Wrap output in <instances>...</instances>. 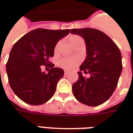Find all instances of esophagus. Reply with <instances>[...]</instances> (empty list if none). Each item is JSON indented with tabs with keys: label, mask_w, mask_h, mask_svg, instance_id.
<instances>
[{
	"label": "esophagus",
	"mask_w": 133,
	"mask_h": 133,
	"mask_svg": "<svg viewBox=\"0 0 133 133\" xmlns=\"http://www.w3.org/2000/svg\"><path fill=\"white\" fill-rule=\"evenodd\" d=\"M68 73H69L68 71H67V70H65V71H64V74H65V75H68Z\"/></svg>",
	"instance_id": "esophagus-1"
}]
</instances>
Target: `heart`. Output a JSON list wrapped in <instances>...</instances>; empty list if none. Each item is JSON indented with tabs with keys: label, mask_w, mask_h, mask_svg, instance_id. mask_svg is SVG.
<instances>
[{
	"label": "heart",
	"mask_w": 133,
	"mask_h": 133,
	"mask_svg": "<svg viewBox=\"0 0 133 133\" xmlns=\"http://www.w3.org/2000/svg\"><path fill=\"white\" fill-rule=\"evenodd\" d=\"M70 41L71 44L75 46L77 43L80 41H83V38L81 36L74 35L70 38ZM58 45L56 46V50L58 48ZM81 63V59L79 57H63L58 61V64L61 68L68 70H72L77 68L78 65Z\"/></svg>",
	"instance_id": "obj_1"
}]
</instances>
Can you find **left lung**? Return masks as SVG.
Masks as SVG:
<instances>
[{
	"label": "left lung",
	"instance_id": "obj_1",
	"mask_svg": "<svg viewBox=\"0 0 133 133\" xmlns=\"http://www.w3.org/2000/svg\"><path fill=\"white\" fill-rule=\"evenodd\" d=\"M70 32L84 38L87 52V57L80 66L81 72H78L79 79L72 85L74 96L85 105H101L117 88L122 70L121 52L113 41L100 30L72 29ZM81 71L91 77H84Z\"/></svg>",
	"mask_w": 133,
	"mask_h": 133
}]
</instances>
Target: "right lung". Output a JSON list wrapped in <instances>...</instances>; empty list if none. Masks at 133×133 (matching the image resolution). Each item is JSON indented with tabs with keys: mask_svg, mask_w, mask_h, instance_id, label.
<instances>
[{
	"mask_svg": "<svg viewBox=\"0 0 133 133\" xmlns=\"http://www.w3.org/2000/svg\"><path fill=\"white\" fill-rule=\"evenodd\" d=\"M69 33L70 30L38 28L28 32L14 45L6 70L10 87L22 101L38 105L54 95L64 71L54 68L49 59L54 56V48L58 41ZM42 65L50 68L48 73L41 71Z\"/></svg>",
	"mask_w": 133,
	"mask_h": 133,
	"instance_id": "obj_1",
	"label": "right lung"
}]
</instances>
